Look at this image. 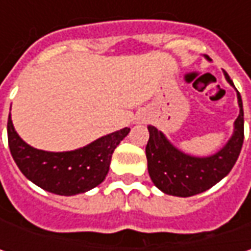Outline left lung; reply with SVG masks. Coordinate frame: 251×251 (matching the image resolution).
<instances>
[{
  "label": "left lung",
  "instance_id": "1",
  "mask_svg": "<svg viewBox=\"0 0 251 251\" xmlns=\"http://www.w3.org/2000/svg\"><path fill=\"white\" fill-rule=\"evenodd\" d=\"M226 81L235 85L225 73ZM237 92L240 113L235 121L232 138L215 155L196 158L178 151L153 126H148L150 140L145 148L151 180L163 193L176 197H191L205 191L226 176L240 155L245 138L243 103Z\"/></svg>",
  "mask_w": 251,
  "mask_h": 251
}]
</instances>
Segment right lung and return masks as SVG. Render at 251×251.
I'll use <instances>...</instances> for the list:
<instances>
[{"label":"right lung","mask_w":251,"mask_h":251,"mask_svg":"<svg viewBox=\"0 0 251 251\" xmlns=\"http://www.w3.org/2000/svg\"><path fill=\"white\" fill-rule=\"evenodd\" d=\"M8 145L19 170L36 186L58 196H75L96 187L110 168L111 155L130 128L116 131L68 152H47L27 145L8 117Z\"/></svg>","instance_id":"1"}]
</instances>
